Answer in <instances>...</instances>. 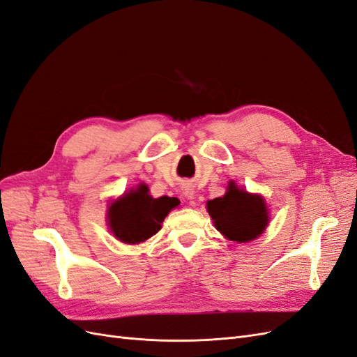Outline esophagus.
<instances>
[{
  "label": "esophagus",
  "instance_id": "esophagus-1",
  "mask_svg": "<svg viewBox=\"0 0 357 357\" xmlns=\"http://www.w3.org/2000/svg\"><path fill=\"white\" fill-rule=\"evenodd\" d=\"M183 193H185V197L189 198V199H192L193 197H195V192H193V189H190V188L183 189Z\"/></svg>",
  "mask_w": 357,
  "mask_h": 357
}]
</instances>
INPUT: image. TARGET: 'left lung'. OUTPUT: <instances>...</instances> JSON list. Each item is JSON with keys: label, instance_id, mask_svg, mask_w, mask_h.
<instances>
[{"label": "left lung", "instance_id": "1", "mask_svg": "<svg viewBox=\"0 0 357 357\" xmlns=\"http://www.w3.org/2000/svg\"><path fill=\"white\" fill-rule=\"evenodd\" d=\"M207 208L218 231L236 243L255 240L268 225L265 199L238 189L232 181L226 195L208 201Z\"/></svg>", "mask_w": 357, "mask_h": 357}]
</instances>
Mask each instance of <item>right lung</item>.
Here are the masks:
<instances>
[{
  "label": "right lung",
  "instance_id": "1",
  "mask_svg": "<svg viewBox=\"0 0 357 357\" xmlns=\"http://www.w3.org/2000/svg\"><path fill=\"white\" fill-rule=\"evenodd\" d=\"M178 205L177 198L149 195V188L139 185L114 201L109 208V225L114 236L128 244L146 241L160 229L167 214Z\"/></svg>",
  "mask_w": 357,
  "mask_h": 357
}]
</instances>
